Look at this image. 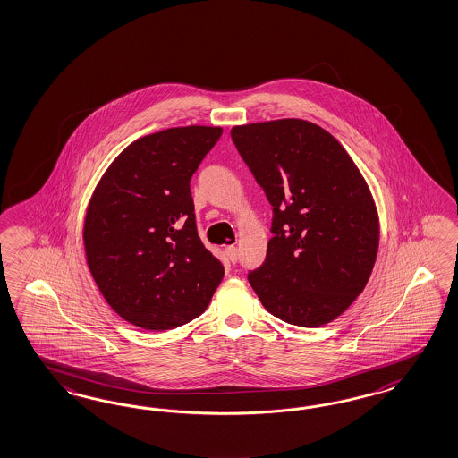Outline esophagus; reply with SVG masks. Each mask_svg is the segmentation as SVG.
Returning <instances> with one entry per match:
<instances>
[{
    "instance_id": "esophagus-1",
    "label": "esophagus",
    "mask_w": 458,
    "mask_h": 458,
    "mask_svg": "<svg viewBox=\"0 0 458 458\" xmlns=\"http://www.w3.org/2000/svg\"><path fill=\"white\" fill-rule=\"evenodd\" d=\"M225 254H227L229 261H237V248H235V246H227V248H225Z\"/></svg>"
}]
</instances>
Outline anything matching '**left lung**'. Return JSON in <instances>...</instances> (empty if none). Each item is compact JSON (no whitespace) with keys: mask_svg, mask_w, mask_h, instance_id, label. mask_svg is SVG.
Segmentation results:
<instances>
[{"mask_svg":"<svg viewBox=\"0 0 458 458\" xmlns=\"http://www.w3.org/2000/svg\"><path fill=\"white\" fill-rule=\"evenodd\" d=\"M231 137L275 212L266 261L249 283L276 318L323 327L352 306L377 261L378 210L365 177L308 120L235 125Z\"/></svg>","mask_w":458,"mask_h":458,"instance_id":"1","label":"left lung"}]
</instances>
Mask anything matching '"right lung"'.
I'll use <instances>...</instances> for the list:
<instances>
[{"instance_id":"obj_1","label":"right lung","mask_w":458,"mask_h":458,"mask_svg":"<svg viewBox=\"0 0 458 458\" xmlns=\"http://www.w3.org/2000/svg\"><path fill=\"white\" fill-rule=\"evenodd\" d=\"M221 127H174L123 148L93 191L83 246L95 284L133 327L164 331L206 311L221 261L197 234L191 177Z\"/></svg>"}]
</instances>
